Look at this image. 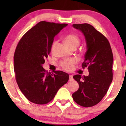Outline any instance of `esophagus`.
I'll return each mask as SVG.
<instances>
[{
  "mask_svg": "<svg viewBox=\"0 0 126 126\" xmlns=\"http://www.w3.org/2000/svg\"><path fill=\"white\" fill-rule=\"evenodd\" d=\"M73 80V76H72V75H70V76H69V80Z\"/></svg>",
  "mask_w": 126,
  "mask_h": 126,
  "instance_id": "1",
  "label": "esophagus"
}]
</instances>
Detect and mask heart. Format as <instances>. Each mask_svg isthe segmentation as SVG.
<instances>
[{"label": "heart", "instance_id": "1", "mask_svg": "<svg viewBox=\"0 0 126 126\" xmlns=\"http://www.w3.org/2000/svg\"><path fill=\"white\" fill-rule=\"evenodd\" d=\"M64 41L65 44L66 45V46H67L68 48L71 47H77L79 46V43H80V38L76 34H68L67 35L65 36ZM54 45V43H53V46H52V48H53ZM75 64V62L74 60H66L61 62L60 66L64 70H67V71H70V70H72V69L74 67Z\"/></svg>", "mask_w": 126, "mask_h": 126}]
</instances>
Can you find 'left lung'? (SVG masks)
Wrapping results in <instances>:
<instances>
[{"mask_svg": "<svg viewBox=\"0 0 126 126\" xmlns=\"http://www.w3.org/2000/svg\"><path fill=\"white\" fill-rule=\"evenodd\" d=\"M73 27L82 31L85 37L87 50L82 66L88 67L89 75L73 76L79 88L72 97L78 105L91 107L102 100L112 82L113 54L107 38L93 26L79 24Z\"/></svg>", "mask_w": 126, "mask_h": 126, "instance_id": "8db88e82", "label": "left lung"}]
</instances>
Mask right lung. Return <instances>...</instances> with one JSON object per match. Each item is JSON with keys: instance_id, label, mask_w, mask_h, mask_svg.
Instances as JSON below:
<instances>
[{"instance_id": "add662e5", "label": "right lung", "mask_w": 126, "mask_h": 126, "mask_svg": "<svg viewBox=\"0 0 126 126\" xmlns=\"http://www.w3.org/2000/svg\"><path fill=\"white\" fill-rule=\"evenodd\" d=\"M66 24L41 21L19 41L14 54V71L20 90L36 104L50 102L66 83L69 75L64 72H47L42 65L51 51L54 37Z\"/></svg>"}]
</instances>
